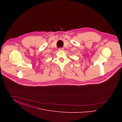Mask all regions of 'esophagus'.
I'll use <instances>...</instances> for the list:
<instances>
[{
  "label": "esophagus",
  "instance_id": "obj_1",
  "mask_svg": "<svg viewBox=\"0 0 122 122\" xmlns=\"http://www.w3.org/2000/svg\"><path fill=\"white\" fill-rule=\"evenodd\" d=\"M58 51H63L64 50V48H58Z\"/></svg>",
  "mask_w": 122,
  "mask_h": 122
}]
</instances>
